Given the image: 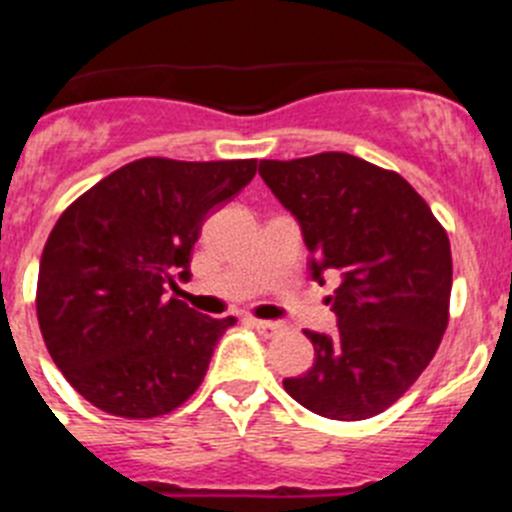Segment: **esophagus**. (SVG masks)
<instances>
[{
  "instance_id": "esophagus-1",
  "label": "esophagus",
  "mask_w": 512,
  "mask_h": 512,
  "mask_svg": "<svg viewBox=\"0 0 512 512\" xmlns=\"http://www.w3.org/2000/svg\"><path fill=\"white\" fill-rule=\"evenodd\" d=\"M251 325L256 330H259L261 336H266V338L282 336L284 330H287V325L279 323V320H251Z\"/></svg>"
}]
</instances>
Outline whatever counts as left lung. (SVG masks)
Instances as JSON below:
<instances>
[{"label": "left lung", "instance_id": "8db88e82", "mask_svg": "<svg viewBox=\"0 0 512 512\" xmlns=\"http://www.w3.org/2000/svg\"><path fill=\"white\" fill-rule=\"evenodd\" d=\"M261 179L300 220L312 277L338 274L333 338L307 330L315 364L284 390L330 420L395 405L431 364L449 325L451 246L397 171L351 153L261 161Z\"/></svg>", "mask_w": 512, "mask_h": 512}]
</instances>
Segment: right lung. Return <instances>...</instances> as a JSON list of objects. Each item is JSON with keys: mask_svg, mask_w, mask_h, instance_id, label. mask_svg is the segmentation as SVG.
I'll use <instances>...</instances> for the list:
<instances>
[{"mask_svg": "<svg viewBox=\"0 0 512 512\" xmlns=\"http://www.w3.org/2000/svg\"><path fill=\"white\" fill-rule=\"evenodd\" d=\"M256 158H138L71 202L38 271L40 333L61 374L94 408L125 420L166 415L202 384L235 318L179 297L207 212L241 192Z\"/></svg>", "mask_w": 512, "mask_h": 512, "instance_id": "add662e5", "label": "right lung"}]
</instances>
